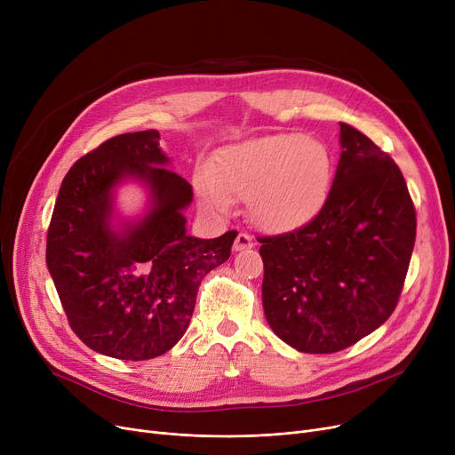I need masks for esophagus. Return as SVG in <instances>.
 Wrapping results in <instances>:
<instances>
[{"mask_svg": "<svg viewBox=\"0 0 455 455\" xmlns=\"http://www.w3.org/2000/svg\"><path fill=\"white\" fill-rule=\"evenodd\" d=\"M254 247V240L252 237L249 235V234H245V232H240L235 235V242H234V245H232V249L235 251V252H240V251H247V249H252Z\"/></svg>", "mask_w": 455, "mask_h": 455, "instance_id": "1", "label": "esophagus"}]
</instances>
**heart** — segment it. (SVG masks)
Masks as SVG:
<instances>
[{
    "label": "heart",
    "mask_w": 455,
    "mask_h": 455,
    "mask_svg": "<svg viewBox=\"0 0 455 455\" xmlns=\"http://www.w3.org/2000/svg\"><path fill=\"white\" fill-rule=\"evenodd\" d=\"M331 156L317 140L299 132L251 138L215 153L199 177L204 206L225 212L230 199L249 201L251 220L283 232L306 223L324 203Z\"/></svg>",
    "instance_id": "obj_1"
}]
</instances>
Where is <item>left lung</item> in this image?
<instances>
[{
	"label": "left lung",
	"instance_id": "obj_1",
	"mask_svg": "<svg viewBox=\"0 0 455 455\" xmlns=\"http://www.w3.org/2000/svg\"><path fill=\"white\" fill-rule=\"evenodd\" d=\"M339 127L338 170L319 213L293 232L258 240L266 319L306 354L343 350L389 319L417 234L395 160L352 125Z\"/></svg>",
	"mask_w": 455,
	"mask_h": 455
}]
</instances>
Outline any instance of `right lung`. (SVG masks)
<instances>
[{
    "label": "right lung",
    "mask_w": 455,
    "mask_h": 455,
    "mask_svg": "<svg viewBox=\"0 0 455 455\" xmlns=\"http://www.w3.org/2000/svg\"><path fill=\"white\" fill-rule=\"evenodd\" d=\"M165 165L155 129L107 140L71 165L47 230L45 264L69 326L117 360H153L180 341L201 280L228 259L237 235H189L194 191ZM127 181L148 191L147 210L131 220L115 208Z\"/></svg>",
    "instance_id": "right-lung-1"
}]
</instances>
